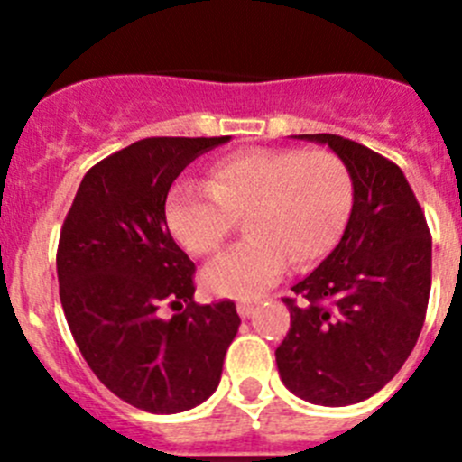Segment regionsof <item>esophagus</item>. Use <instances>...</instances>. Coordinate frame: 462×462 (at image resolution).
<instances>
[{
  "label": "esophagus",
  "mask_w": 462,
  "mask_h": 462,
  "mask_svg": "<svg viewBox=\"0 0 462 462\" xmlns=\"http://www.w3.org/2000/svg\"><path fill=\"white\" fill-rule=\"evenodd\" d=\"M253 310H254L253 301H239V304H236V313H239L244 319L250 318V315H253Z\"/></svg>",
  "instance_id": "34e87169"
}]
</instances>
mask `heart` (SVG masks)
<instances>
[{
  "mask_svg": "<svg viewBox=\"0 0 462 462\" xmlns=\"http://www.w3.org/2000/svg\"><path fill=\"white\" fill-rule=\"evenodd\" d=\"M353 183L326 149H250L214 162L203 183L180 180L165 203L167 230L192 257L226 241L244 217V241L201 273L214 297L254 300L291 265L330 253L351 214Z\"/></svg>",
  "mask_w": 462,
  "mask_h": 462,
  "instance_id": "1",
  "label": "heart"
}]
</instances>
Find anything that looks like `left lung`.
Returning a JSON list of instances; mask_svg holds the SVG:
<instances>
[{
    "instance_id": "left-lung-1",
    "label": "left lung",
    "mask_w": 462,
    "mask_h": 462,
    "mask_svg": "<svg viewBox=\"0 0 462 462\" xmlns=\"http://www.w3.org/2000/svg\"><path fill=\"white\" fill-rule=\"evenodd\" d=\"M346 165V230L313 273L283 297L291 328L279 348L282 382L313 404L346 407L377 393L411 356L431 291V235L402 170L365 144L304 134Z\"/></svg>"
}]
</instances>
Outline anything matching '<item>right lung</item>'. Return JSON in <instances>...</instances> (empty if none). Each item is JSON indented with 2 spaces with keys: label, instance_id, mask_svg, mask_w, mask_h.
Listing matches in <instances>:
<instances>
[{
  "label": "right lung",
  "instance_id": "add662e5",
  "mask_svg": "<svg viewBox=\"0 0 462 462\" xmlns=\"http://www.w3.org/2000/svg\"><path fill=\"white\" fill-rule=\"evenodd\" d=\"M221 138H143L93 165L64 218L60 301L97 380L132 407L180 413L217 391L235 301H194V261L167 230L180 171ZM162 305L179 310L170 320Z\"/></svg>",
  "mask_w": 462,
  "mask_h": 462
}]
</instances>
